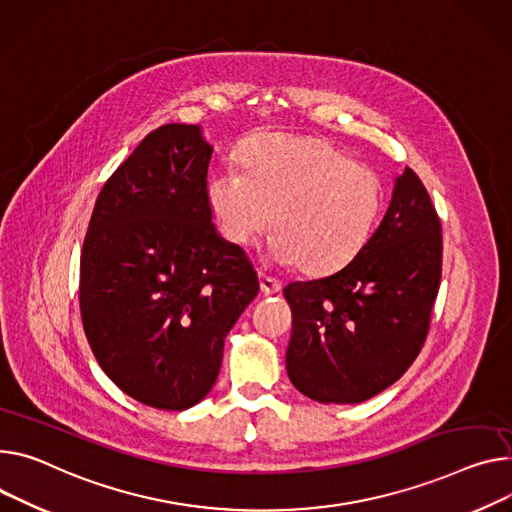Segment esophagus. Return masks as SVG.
<instances>
[{
	"label": "esophagus",
	"mask_w": 512,
	"mask_h": 512,
	"mask_svg": "<svg viewBox=\"0 0 512 512\" xmlns=\"http://www.w3.org/2000/svg\"><path fill=\"white\" fill-rule=\"evenodd\" d=\"M258 277H260V291H262L264 295H274V293L281 291V283H279L277 279L268 277V274H264V272H260Z\"/></svg>",
	"instance_id": "obj_1"
}]
</instances>
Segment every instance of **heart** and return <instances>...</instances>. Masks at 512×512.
Masks as SVG:
<instances>
[{
    "label": "heart",
    "mask_w": 512,
    "mask_h": 512,
    "mask_svg": "<svg viewBox=\"0 0 512 512\" xmlns=\"http://www.w3.org/2000/svg\"><path fill=\"white\" fill-rule=\"evenodd\" d=\"M244 170L227 164L207 188L223 238L248 248L271 223L270 258L305 274H328L371 238L379 209L377 176L332 143L262 135L244 149Z\"/></svg>",
    "instance_id": "1"
}]
</instances>
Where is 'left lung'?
<instances>
[{
	"mask_svg": "<svg viewBox=\"0 0 512 512\" xmlns=\"http://www.w3.org/2000/svg\"><path fill=\"white\" fill-rule=\"evenodd\" d=\"M441 264V219L404 168L359 254L330 277L285 287L293 385L322 404H359L396 383L426 340Z\"/></svg>",
	"mask_w": 512,
	"mask_h": 512,
	"instance_id": "8db88e82",
	"label": "left lung"
}]
</instances>
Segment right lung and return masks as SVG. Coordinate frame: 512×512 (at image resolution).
I'll return each mask as SVG.
<instances>
[{
    "label": "right lung",
    "mask_w": 512,
    "mask_h": 512,
    "mask_svg": "<svg viewBox=\"0 0 512 512\" xmlns=\"http://www.w3.org/2000/svg\"><path fill=\"white\" fill-rule=\"evenodd\" d=\"M213 147L199 125L151 131L102 186L80 262V309L102 371L157 410L199 404L223 340L258 295L242 248L213 225Z\"/></svg>",
    "instance_id": "add662e5"
}]
</instances>
